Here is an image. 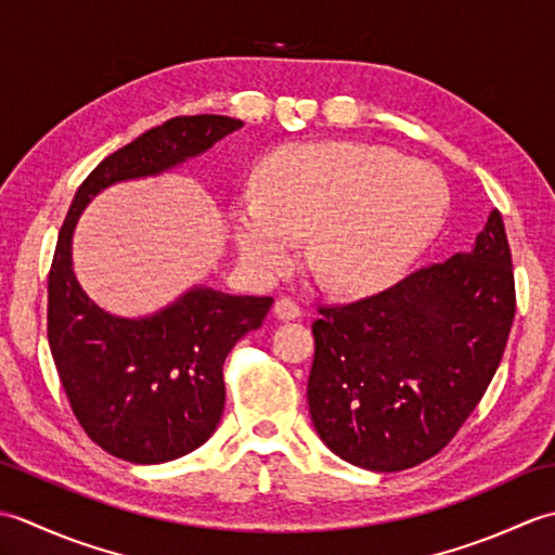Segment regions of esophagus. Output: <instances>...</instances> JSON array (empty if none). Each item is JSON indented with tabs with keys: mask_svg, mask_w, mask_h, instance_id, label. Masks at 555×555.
Listing matches in <instances>:
<instances>
[{
	"mask_svg": "<svg viewBox=\"0 0 555 555\" xmlns=\"http://www.w3.org/2000/svg\"><path fill=\"white\" fill-rule=\"evenodd\" d=\"M273 313H275V319H280V321H294V319H299V315H301L297 304H294L287 297H282V299L275 301Z\"/></svg>",
	"mask_w": 555,
	"mask_h": 555,
	"instance_id": "obj_1",
	"label": "esophagus"
}]
</instances>
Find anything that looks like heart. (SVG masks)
Instances as JSON below:
<instances>
[{"label":"heart","mask_w":555,"mask_h":555,"mask_svg":"<svg viewBox=\"0 0 555 555\" xmlns=\"http://www.w3.org/2000/svg\"><path fill=\"white\" fill-rule=\"evenodd\" d=\"M256 191L232 201L244 261L275 275L311 236L315 280L333 294L366 297L395 285L434 242L448 210L436 167L354 141L301 143L258 165Z\"/></svg>","instance_id":"1"}]
</instances>
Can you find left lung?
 Returning <instances> with one entry per match:
<instances>
[{
    "label": "left lung",
    "mask_w": 555,
    "mask_h": 555,
    "mask_svg": "<svg viewBox=\"0 0 555 555\" xmlns=\"http://www.w3.org/2000/svg\"><path fill=\"white\" fill-rule=\"evenodd\" d=\"M513 319L511 246L491 210L469 251L321 309L307 388L315 434L371 472L434 457L489 388Z\"/></svg>",
    "instance_id": "8db88e82"
}]
</instances>
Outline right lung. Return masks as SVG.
<instances>
[{
	"instance_id": "right-lung-1",
	"label": "right lung",
	"mask_w": 555,
	"mask_h": 555,
	"mask_svg": "<svg viewBox=\"0 0 555 555\" xmlns=\"http://www.w3.org/2000/svg\"><path fill=\"white\" fill-rule=\"evenodd\" d=\"M242 127V119L196 115L141 133L86 177L56 240L48 282L56 373L83 431L133 465L177 460L215 434L224 410V359L261 327L273 299L194 285L155 313L115 315L76 280V222L100 191L169 172Z\"/></svg>"
}]
</instances>
